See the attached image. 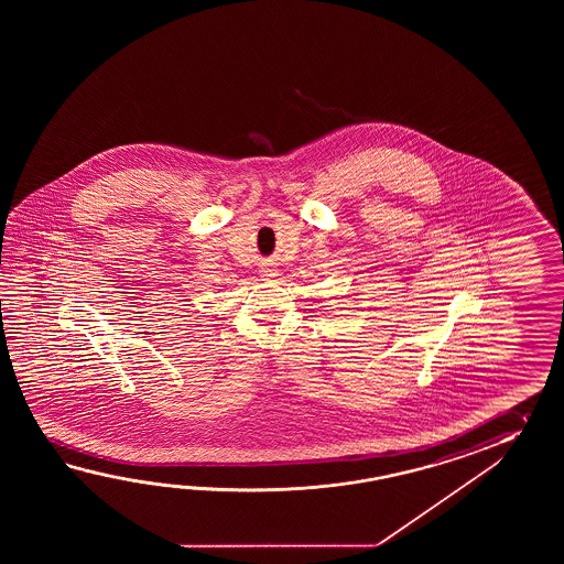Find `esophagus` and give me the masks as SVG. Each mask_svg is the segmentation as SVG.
I'll return each mask as SVG.
<instances>
[{"label":"esophagus","mask_w":564,"mask_h":564,"mask_svg":"<svg viewBox=\"0 0 564 564\" xmlns=\"http://www.w3.org/2000/svg\"><path fill=\"white\" fill-rule=\"evenodd\" d=\"M270 272H272V270H264L265 276H274V274H270Z\"/></svg>","instance_id":"1"}]
</instances>
